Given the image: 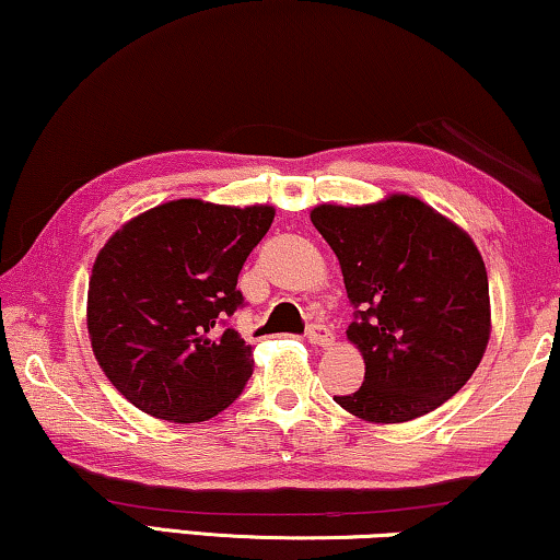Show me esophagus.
I'll use <instances>...</instances> for the list:
<instances>
[{
    "mask_svg": "<svg viewBox=\"0 0 560 560\" xmlns=\"http://www.w3.org/2000/svg\"><path fill=\"white\" fill-rule=\"evenodd\" d=\"M305 336L315 346H334V334H330V328L323 326V323H311L305 330Z\"/></svg>",
    "mask_w": 560,
    "mask_h": 560,
    "instance_id": "1",
    "label": "esophagus"
}]
</instances>
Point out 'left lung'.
<instances>
[{
	"instance_id": "8db88e82",
	"label": "left lung",
	"mask_w": 560,
	"mask_h": 560,
	"mask_svg": "<svg viewBox=\"0 0 560 560\" xmlns=\"http://www.w3.org/2000/svg\"><path fill=\"white\" fill-rule=\"evenodd\" d=\"M311 222L334 249L355 307L346 336L366 376L334 396L348 415L399 424L442 407L490 340L488 270L472 237L417 197L318 205Z\"/></svg>"
}]
</instances>
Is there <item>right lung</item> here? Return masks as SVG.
Listing matches in <instances>:
<instances>
[{"label":"right lung","instance_id":"obj_1","mask_svg":"<svg viewBox=\"0 0 560 560\" xmlns=\"http://www.w3.org/2000/svg\"><path fill=\"white\" fill-rule=\"evenodd\" d=\"M275 220L270 205L166 201L126 222L95 257L88 334L113 386L145 415L194 424L253 376V346L224 323L237 278Z\"/></svg>","mask_w":560,"mask_h":560}]
</instances>
